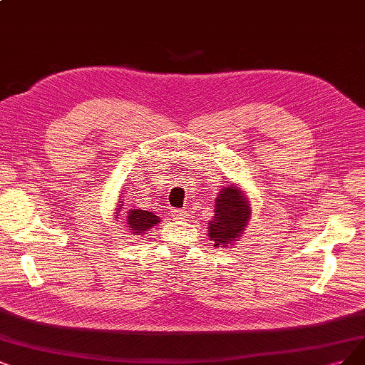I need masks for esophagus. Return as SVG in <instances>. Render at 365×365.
<instances>
[{
	"label": "esophagus",
	"mask_w": 365,
	"mask_h": 365,
	"mask_svg": "<svg viewBox=\"0 0 365 365\" xmlns=\"http://www.w3.org/2000/svg\"><path fill=\"white\" fill-rule=\"evenodd\" d=\"M171 215L175 218V220H186L187 217H190V213H187L186 210L183 209H173L171 210Z\"/></svg>",
	"instance_id": "obj_1"
}]
</instances>
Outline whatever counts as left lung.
<instances>
[{"mask_svg":"<svg viewBox=\"0 0 365 365\" xmlns=\"http://www.w3.org/2000/svg\"><path fill=\"white\" fill-rule=\"evenodd\" d=\"M251 215L250 205L235 185L225 186L217 198L215 217L209 222V236L213 247H227L239 237Z\"/></svg>","mask_w":365,"mask_h":365,"instance_id":"left-lung-1","label":"left lung"}]
</instances>
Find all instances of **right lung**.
<instances>
[{"label":"right lung","mask_w":365,"mask_h":365,"mask_svg":"<svg viewBox=\"0 0 365 365\" xmlns=\"http://www.w3.org/2000/svg\"><path fill=\"white\" fill-rule=\"evenodd\" d=\"M159 222V218L155 213L141 210V209H133L128 212V225L132 230V233L141 235L145 230H152V227Z\"/></svg>","instance_id":"right-lung-1"}]
</instances>
